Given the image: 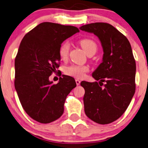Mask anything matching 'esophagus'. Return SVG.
<instances>
[{
	"label": "esophagus",
	"mask_w": 148,
	"mask_h": 148,
	"mask_svg": "<svg viewBox=\"0 0 148 148\" xmlns=\"http://www.w3.org/2000/svg\"><path fill=\"white\" fill-rule=\"evenodd\" d=\"M76 85L77 86H79L80 84V81L79 80H78V79H76Z\"/></svg>",
	"instance_id": "1"
}]
</instances>
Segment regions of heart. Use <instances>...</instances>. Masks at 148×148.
Wrapping results in <instances>:
<instances>
[{
  "mask_svg": "<svg viewBox=\"0 0 148 148\" xmlns=\"http://www.w3.org/2000/svg\"><path fill=\"white\" fill-rule=\"evenodd\" d=\"M80 45L86 54L91 51H96L97 45L93 40L90 38H84L80 40ZM70 45L68 41H64L62 43L59 48V55L61 59L65 60L68 56L70 52ZM65 73L68 76L76 78H83L86 74L89 72V67L87 66H81L73 64L65 68Z\"/></svg>",
  "mask_w": 148,
  "mask_h": 148,
  "instance_id": "obj_1",
  "label": "heart"
}]
</instances>
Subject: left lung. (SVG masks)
Listing matches in <instances>:
<instances>
[{"label": "left lung", "mask_w": 148, "mask_h": 148, "mask_svg": "<svg viewBox=\"0 0 148 148\" xmlns=\"http://www.w3.org/2000/svg\"><path fill=\"white\" fill-rule=\"evenodd\" d=\"M80 29L94 33L102 44V62L92 76L99 82L83 81L85 114L100 124H108L122 116L136 91V65L130 43L108 23H95Z\"/></svg>", "instance_id": "8db88e82"}]
</instances>
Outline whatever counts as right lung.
Returning <instances> with one entry per match:
<instances>
[{
	"instance_id": "right-lung-1",
	"label": "right lung",
	"mask_w": 148,
	"mask_h": 148,
	"mask_svg": "<svg viewBox=\"0 0 148 148\" xmlns=\"http://www.w3.org/2000/svg\"><path fill=\"white\" fill-rule=\"evenodd\" d=\"M79 31L73 26L45 22L22 40L15 58L14 86L23 109L37 122L48 123L60 118L66 98L76 86L72 77L62 75L54 84L49 76L60 66L61 44Z\"/></svg>"
}]
</instances>
